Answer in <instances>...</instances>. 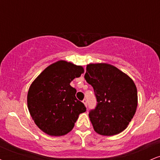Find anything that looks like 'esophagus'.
<instances>
[{"label": "esophagus", "mask_w": 160, "mask_h": 160, "mask_svg": "<svg viewBox=\"0 0 160 160\" xmlns=\"http://www.w3.org/2000/svg\"><path fill=\"white\" fill-rule=\"evenodd\" d=\"M82 103L85 104V106L86 107V106H87V100H86V98L83 99V100H82Z\"/></svg>", "instance_id": "1"}]
</instances>
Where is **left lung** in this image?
<instances>
[{"label": "left lung", "mask_w": 160, "mask_h": 160, "mask_svg": "<svg viewBox=\"0 0 160 160\" xmlns=\"http://www.w3.org/2000/svg\"><path fill=\"white\" fill-rule=\"evenodd\" d=\"M84 78L94 89L98 102L89 113L95 132L111 136L126 129L138 106L137 88L133 80L107 63L87 65Z\"/></svg>", "instance_id": "left-lung-1"}]
</instances>
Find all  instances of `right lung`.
<instances>
[{"label": "right lung", "mask_w": 160, "mask_h": 160, "mask_svg": "<svg viewBox=\"0 0 160 160\" xmlns=\"http://www.w3.org/2000/svg\"><path fill=\"white\" fill-rule=\"evenodd\" d=\"M82 66L60 60L45 68L28 92L29 113L40 130L51 136H62L73 129L86 108L77 99L76 89L70 85L83 74Z\"/></svg>", "instance_id": "add662e5"}]
</instances>
